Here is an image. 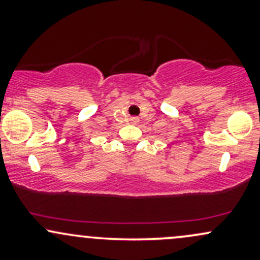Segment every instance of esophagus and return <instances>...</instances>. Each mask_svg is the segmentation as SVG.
I'll use <instances>...</instances> for the list:
<instances>
[{"mask_svg":"<svg viewBox=\"0 0 260 260\" xmlns=\"http://www.w3.org/2000/svg\"><path fill=\"white\" fill-rule=\"evenodd\" d=\"M139 120L137 117H132L131 118V122H132V123H137V122H138Z\"/></svg>","mask_w":260,"mask_h":260,"instance_id":"1","label":"esophagus"}]
</instances>
